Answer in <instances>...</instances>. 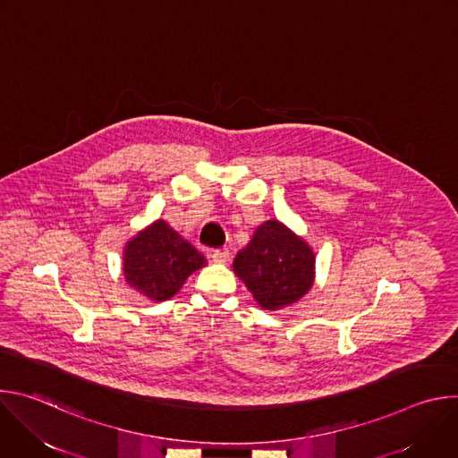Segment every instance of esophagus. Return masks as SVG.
<instances>
[{"mask_svg": "<svg viewBox=\"0 0 458 458\" xmlns=\"http://www.w3.org/2000/svg\"><path fill=\"white\" fill-rule=\"evenodd\" d=\"M212 259H214V263L225 265V263H228V260H230V250L228 248H216L212 251Z\"/></svg>", "mask_w": 458, "mask_h": 458, "instance_id": "1", "label": "esophagus"}]
</instances>
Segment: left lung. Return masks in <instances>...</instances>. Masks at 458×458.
Listing matches in <instances>:
<instances>
[{"label": "left lung", "mask_w": 458, "mask_h": 458, "mask_svg": "<svg viewBox=\"0 0 458 458\" xmlns=\"http://www.w3.org/2000/svg\"><path fill=\"white\" fill-rule=\"evenodd\" d=\"M233 272L265 310H281L304 297L315 281V253L283 223L260 225L242 248Z\"/></svg>", "instance_id": "1"}]
</instances>
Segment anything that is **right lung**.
I'll use <instances>...</instances> for the list:
<instances>
[{
	"instance_id": "add662e5",
	"label": "right lung",
	"mask_w": 458,
	"mask_h": 458,
	"mask_svg": "<svg viewBox=\"0 0 458 458\" xmlns=\"http://www.w3.org/2000/svg\"><path fill=\"white\" fill-rule=\"evenodd\" d=\"M205 265V253L163 219L130 239L123 253V274L128 286L156 302L174 297L188 276Z\"/></svg>"
}]
</instances>
